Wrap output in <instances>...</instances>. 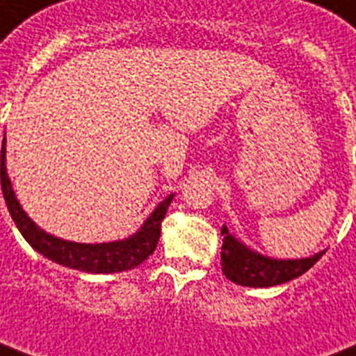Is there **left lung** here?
I'll use <instances>...</instances> for the list:
<instances>
[{"label":"left lung","mask_w":356,"mask_h":356,"mask_svg":"<svg viewBox=\"0 0 356 356\" xmlns=\"http://www.w3.org/2000/svg\"><path fill=\"white\" fill-rule=\"evenodd\" d=\"M224 244H222V273L233 284L246 287H273L286 284L302 276L316 265L323 252L300 259H276L263 256L259 252L248 248L243 241L233 237L226 226H222Z\"/></svg>","instance_id":"1"}]
</instances>
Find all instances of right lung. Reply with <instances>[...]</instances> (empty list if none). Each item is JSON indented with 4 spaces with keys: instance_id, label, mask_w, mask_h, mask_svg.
Returning <instances> with one entry per match:
<instances>
[{
    "instance_id": "obj_1",
    "label": "right lung",
    "mask_w": 356,
    "mask_h": 356,
    "mask_svg": "<svg viewBox=\"0 0 356 356\" xmlns=\"http://www.w3.org/2000/svg\"><path fill=\"white\" fill-rule=\"evenodd\" d=\"M5 162H7V140L3 138L0 156V179L7 209H9L18 232L22 233V237L26 238L33 250L39 252L40 256L48 257L50 261L59 263L63 267L76 268V270H83V273H93V275H112V273H123V270L138 267L156 248L160 238V224L164 220L168 207L175 194H170L166 200H162L154 207L153 213L145 218L140 229L132 233L130 237L97 244L74 243V241H65L51 233H46L27 216L16 197L15 190H13Z\"/></svg>"
}]
</instances>
